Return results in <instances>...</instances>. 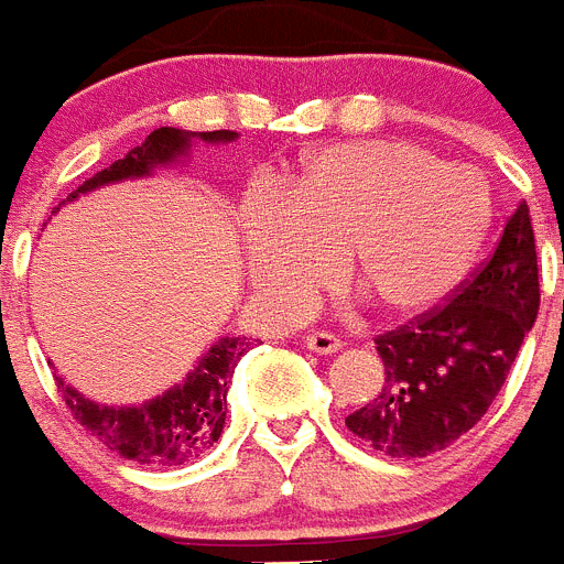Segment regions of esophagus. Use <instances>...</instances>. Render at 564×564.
Masks as SVG:
<instances>
[{"mask_svg":"<svg viewBox=\"0 0 564 564\" xmlns=\"http://www.w3.org/2000/svg\"><path fill=\"white\" fill-rule=\"evenodd\" d=\"M306 348L314 354H337L343 348V339L328 332H312L306 337Z\"/></svg>","mask_w":564,"mask_h":564,"instance_id":"esophagus-1","label":"esophagus"}]
</instances>
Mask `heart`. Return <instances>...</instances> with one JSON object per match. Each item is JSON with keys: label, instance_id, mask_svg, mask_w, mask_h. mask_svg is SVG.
Returning <instances> with one entry per match:
<instances>
[{"label": "heart", "instance_id": "obj_1", "mask_svg": "<svg viewBox=\"0 0 564 564\" xmlns=\"http://www.w3.org/2000/svg\"><path fill=\"white\" fill-rule=\"evenodd\" d=\"M491 225L484 176L410 143L317 151L281 196L245 205L247 278L261 301L297 314L332 281L388 317L438 306L464 281Z\"/></svg>", "mask_w": 564, "mask_h": 564}]
</instances>
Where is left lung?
I'll return each mask as SVG.
<instances>
[{
  "label": "left lung",
  "instance_id": "8db88e82",
  "mask_svg": "<svg viewBox=\"0 0 564 564\" xmlns=\"http://www.w3.org/2000/svg\"><path fill=\"white\" fill-rule=\"evenodd\" d=\"M446 303L377 334L384 384L345 427L388 458H427L486 415L540 312L529 205L520 202L495 250Z\"/></svg>",
  "mask_w": 564,
  "mask_h": 564
}]
</instances>
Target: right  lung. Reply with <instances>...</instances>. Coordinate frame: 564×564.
<instances>
[{"label": "right lung", "mask_w": 564, "mask_h": 564, "mask_svg": "<svg viewBox=\"0 0 564 564\" xmlns=\"http://www.w3.org/2000/svg\"><path fill=\"white\" fill-rule=\"evenodd\" d=\"M187 137H191L187 131L169 129V126L151 131L143 145H137L123 160L111 162L109 169L86 180L67 196V202L106 182L143 176L154 165L174 162L176 156L185 154ZM199 137L205 143H227L236 140V131H199ZM245 351L247 343L241 337L219 339L185 382L140 408H104L61 382V377H55V382L75 421L86 433L104 441L111 453L145 466H182L202 458L219 441L227 419V382Z\"/></svg>", "instance_id": "obj_1"}]
</instances>
